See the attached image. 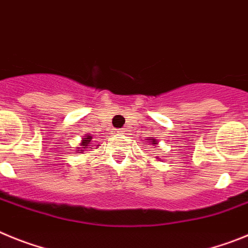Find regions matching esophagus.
Listing matches in <instances>:
<instances>
[{
    "label": "esophagus",
    "instance_id": "obj_1",
    "mask_svg": "<svg viewBox=\"0 0 248 248\" xmlns=\"http://www.w3.org/2000/svg\"><path fill=\"white\" fill-rule=\"evenodd\" d=\"M116 132H117V133H124V128H120V129H117V131H116Z\"/></svg>",
    "mask_w": 248,
    "mask_h": 248
}]
</instances>
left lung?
Listing matches in <instances>:
<instances>
[{
	"instance_id": "8db88e82",
	"label": "left lung",
	"mask_w": 248,
	"mask_h": 248,
	"mask_svg": "<svg viewBox=\"0 0 248 248\" xmlns=\"http://www.w3.org/2000/svg\"><path fill=\"white\" fill-rule=\"evenodd\" d=\"M149 142H151V143H153V144H157V140H153V138H152V140H149Z\"/></svg>"
}]
</instances>
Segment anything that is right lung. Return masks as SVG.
Returning a JSON list of instances; mask_svg holds the SVG:
<instances>
[{"instance_id":"1","label":"right lung","mask_w":248,"mask_h":248,"mask_svg":"<svg viewBox=\"0 0 248 248\" xmlns=\"http://www.w3.org/2000/svg\"><path fill=\"white\" fill-rule=\"evenodd\" d=\"M90 140H91V136H86V138H84V140H82V142H81V146L84 147V148H86V147L89 146V144H90ZM78 149H80V148H78Z\"/></svg>"}]
</instances>
